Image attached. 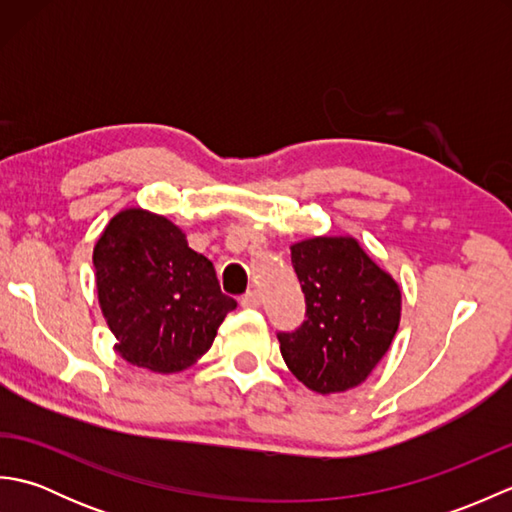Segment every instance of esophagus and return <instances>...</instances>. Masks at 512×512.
Instances as JSON below:
<instances>
[{
    "instance_id": "esophagus-1",
    "label": "esophagus",
    "mask_w": 512,
    "mask_h": 512,
    "mask_svg": "<svg viewBox=\"0 0 512 512\" xmlns=\"http://www.w3.org/2000/svg\"><path fill=\"white\" fill-rule=\"evenodd\" d=\"M239 303H242V308H259L262 306V297H259L257 290H248L246 295L239 299Z\"/></svg>"
}]
</instances>
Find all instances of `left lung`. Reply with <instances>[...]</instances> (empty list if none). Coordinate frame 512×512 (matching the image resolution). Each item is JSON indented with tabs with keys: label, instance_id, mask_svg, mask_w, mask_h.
I'll return each instance as SVG.
<instances>
[{
	"label": "left lung",
	"instance_id": "8db88e82",
	"mask_svg": "<svg viewBox=\"0 0 512 512\" xmlns=\"http://www.w3.org/2000/svg\"><path fill=\"white\" fill-rule=\"evenodd\" d=\"M306 321L277 332L288 369L319 394L356 387L389 350L400 288L352 237H312L290 248Z\"/></svg>",
	"mask_w": 512,
	"mask_h": 512
}]
</instances>
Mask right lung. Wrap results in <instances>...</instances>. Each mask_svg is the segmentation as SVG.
Here are the masks:
<instances>
[{
	"label": "right lung",
	"instance_id": "1",
	"mask_svg": "<svg viewBox=\"0 0 512 512\" xmlns=\"http://www.w3.org/2000/svg\"><path fill=\"white\" fill-rule=\"evenodd\" d=\"M92 259L114 350L136 367L182 372L209 352L217 328L237 308L220 290L209 259L162 215L121 211Z\"/></svg>",
	"mask_w": 512,
	"mask_h": 512
}]
</instances>
